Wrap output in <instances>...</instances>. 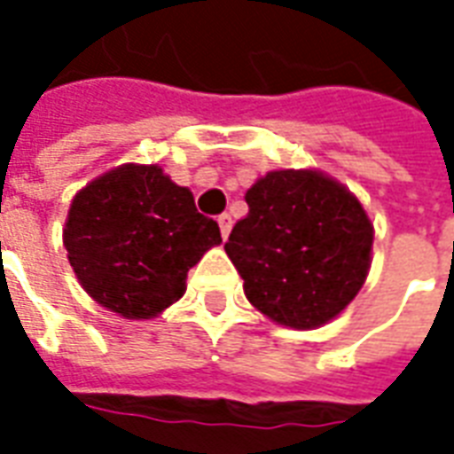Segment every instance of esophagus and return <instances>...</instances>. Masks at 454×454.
I'll return each mask as SVG.
<instances>
[{"label":"esophagus","instance_id":"esophagus-1","mask_svg":"<svg viewBox=\"0 0 454 454\" xmlns=\"http://www.w3.org/2000/svg\"><path fill=\"white\" fill-rule=\"evenodd\" d=\"M218 228H221V236L228 238L231 228H233V216H231V214H221V216H218Z\"/></svg>","mask_w":454,"mask_h":454}]
</instances>
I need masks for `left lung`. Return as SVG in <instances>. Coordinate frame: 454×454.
<instances>
[{
	"mask_svg": "<svg viewBox=\"0 0 454 454\" xmlns=\"http://www.w3.org/2000/svg\"><path fill=\"white\" fill-rule=\"evenodd\" d=\"M247 214L226 247L250 304L292 328L328 324L350 304L370 270L372 223L335 179L277 169L246 194Z\"/></svg>",
	"mask_w": 454,
	"mask_h": 454,
	"instance_id": "1",
	"label": "left lung"
}]
</instances>
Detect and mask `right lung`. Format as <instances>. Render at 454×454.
<instances>
[{
	"instance_id": "1",
	"label": "right lung",
	"mask_w": 454,
	"mask_h": 454,
	"mask_svg": "<svg viewBox=\"0 0 454 454\" xmlns=\"http://www.w3.org/2000/svg\"><path fill=\"white\" fill-rule=\"evenodd\" d=\"M63 243L97 304L153 318L184 294L189 267L221 243V231L158 165H121L73 199Z\"/></svg>"
}]
</instances>
